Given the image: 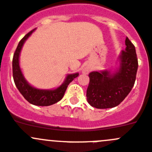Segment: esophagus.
I'll list each match as a JSON object with an SVG mask.
<instances>
[{"instance_id":"obj_1","label":"esophagus","mask_w":152,"mask_h":152,"mask_svg":"<svg viewBox=\"0 0 152 152\" xmlns=\"http://www.w3.org/2000/svg\"><path fill=\"white\" fill-rule=\"evenodd\" d=\"M83 73L87 74V73H88V70H87V69H84V70H83Z\"/></svg>"}]
</instances>
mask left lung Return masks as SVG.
I'll list each match as a JSON object with an SVG mask.
<instances>
[{"label": "left lung", "mask_w": 152, "mask_h": 152, "mask_svg": "<svg viewBox=\"0 0 152 152\" xmlns=\"http://www.w3.org/2000/svg\"><path fill=\"white\" fill-rule=\"evenodd\" d=\"M126 49L119 56L120 65L114 73L110 71L92 72L87 99L96 108H114L119 105L133 88L138 69L136 49L126 37Z\"/></svg>", "instance_id": "1"}]
</instances>
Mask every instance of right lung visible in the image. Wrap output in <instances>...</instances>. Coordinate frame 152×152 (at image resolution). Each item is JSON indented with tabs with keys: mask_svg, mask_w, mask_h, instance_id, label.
Listing matches in <instances>:
<instances>
[{
	"mask_svg": "<svg viewBox=\"0 0 152 152\" xmlns=\"http://www.w3.org/2000/svg\"><path fill=\"white\" fill-rule=\"evenodd\" d=\"M34 30L35 28L26 34L18 44L12 58V76L17 89L28 102L32 105H39V106H48V105H53L62 99L68 85L75 77L78 76L79 74L75 73L68 75L62 85L55 90H39L31 86L25 79L20 69L19 54L24 43Z\"/></svg>",
	"mask_w": 152,
	"mask_h": 152,
	"instance_id": "obj_1",
	"label": "right lung"
}]
</instances>
